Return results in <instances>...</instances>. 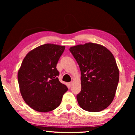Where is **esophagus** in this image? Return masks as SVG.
Wrapping results in <instances>:
<instances>
[{
	"label": "esophagus",
	"instance_id": "obj_1",
	"mask_svg": "<svg viewBox=\"0 0 135 135\" xmlns=\"http://www.w3.org/2000/svg\"><path fill=\"white\" fill-rule=\"evenodd\" d=\"M68 84H69L70 86H71V85L73 84V82H72V81L69 82V83H68Z\"/></svg>",
	"mask_w": 135,
	"mask_h": 135
}]
</instances>
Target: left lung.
I'll use <instances>...</instances> for the list:
<instances>
[{"label":"left lung","mask_w":135,"mask_h":135,"mask_svg":"<svg viewBox=\"0 0 135 135\" xmlns=\"http://www.w3.org/2000/svg\"><path fill=\"white\" fill-rule=\"evenodd\" d=\"M81 71V89L77 95L84 110L99 112L113 101L119 80V71L111 52L93 43L71 47Z\"/></svg>","instance_id":"obj_1"}]
</instances>
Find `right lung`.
I'll return each mask as SVG.
<instances>
[{"label":"right lung","instance_id":"obj_1","mask_svg":"<svg viewBox=\"0 0 135 135\" xmlns=\"http://www.w3.org/2000/svg\"><path fill=\"white\" fill-rule=\"evenodd\" d=\"M64 46L45 44L27 54L18 73L24 101L35 110L49 112L60 105L67 87L59 81L56 64Z\"/></svg>","mask_w":135,"mask_h":135}]
</instances>
